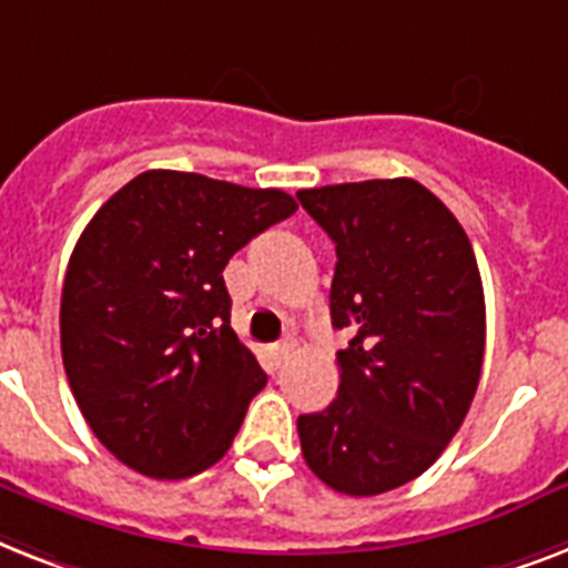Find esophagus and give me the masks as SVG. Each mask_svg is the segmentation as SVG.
I'll return each instance as SVG.
<instances>
[{"label": "esophagus", "instance_id": "1", "mask_svg": "<svg viewBox=\"0 0 568 568\" xmlns=\"http://www.w3.org/2000/svg\"><path fill=\"white\" fill-rule=\"evenodd\" d=\"M290 352H293V343H290V339H284V343H278V346H272V361L284 363L290 357Z\"/></svg>", "mask_w": 568, "mask_h": 568}]
</instances>
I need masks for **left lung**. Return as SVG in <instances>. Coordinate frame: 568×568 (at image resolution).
I'll return each mask as SVG.
<instances>
[{
  "label": "left lung",
  "instance_id": "1",
  "mask_svg": "<svg viewBox=\"0 0 568 568\" xmlns=\"http://www.w3.org/2000/svg\"><path fill=\"white\" fill-rule=\"evenodd\" d=\"M337 246L331 322L339 389L298 416L305 464L346 496L419 478L464 425L484 363V287L471 243L430 190L375 179L298 190Z\"/></svg>",
  "mask_w": 568,
  "mask_h": 568
}]
</instances>
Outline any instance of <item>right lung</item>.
<instances>
[{
    "label": "right lung",
    "mask_w": 568,
    "mask_h": 568,
    "mask_svg": "<svg viewBox=\"0 0 568 568\" xmlns=\"http://www.w3.org/2000/svg\"><path fill=\"white\" fill-rule=\"evenodd\" d=\"M296 207L284 190L149 170L81 231L61 293L63 369L116 460L175 480L229 452L266 372L231 328L222 270Z\"/></svg>",
    "instance_id": "add662e5"
}]
</instances>
